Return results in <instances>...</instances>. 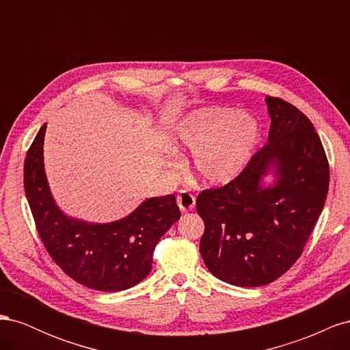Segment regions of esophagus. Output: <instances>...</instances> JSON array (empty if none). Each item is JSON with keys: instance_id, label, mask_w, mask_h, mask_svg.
<instances>
[{"instance_id": "34e87169", "label": "esophagus", "mask_w": 350, "mask_h": 350, "mask_svg": "<svg viewBox=\"0 0 350 350\" xmlns=\"http://www.w3.org/2000/svg\"><path fill=\"white\" fill-rule=\"evenodd\" d=\"M176 201H178L179 210H181L183 213H187V211L193 210L196 206V197L189 191H187V189H183V191L178 194Z\"/></svg>"}]
</instances>
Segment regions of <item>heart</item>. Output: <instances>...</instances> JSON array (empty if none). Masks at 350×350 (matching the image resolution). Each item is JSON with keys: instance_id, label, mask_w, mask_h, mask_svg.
Segmentation results:
<instances>
[{"instance_id": "b5f03b06", "label": "heart", "mask_w": 350, "mask_h": 350, "mask_svg": "<svg viewBox=\"0 0 350 350\" xmlns=\"http://www.w3.org/2000/svg\"><path fill=\"white\" fill-rule=\"evenodd\" d=\"M260 126L248 112L207 107L191 111L174 130V142L191 149L194 175L210 185L226 184L247 166L258 143Z\"/></svg>"}]
</instances>
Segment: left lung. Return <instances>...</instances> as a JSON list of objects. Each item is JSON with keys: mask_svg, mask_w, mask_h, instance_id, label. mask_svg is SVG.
<instances>
[{"mask_svg": "<svg viewBox=\"0 0 350 350\" xmlns=\"http://www.w3.org/2000/svg\"><path fill=\"white\" fill-rule=\"evenodd\" d=\"M269 142L245 169L197 197L204 221L200 254L217 279L257 288L279 279L301 257L323 211L330 169L312 122L283 99L266 96ZM271 170L275 184L262 179Z\"/></svg>", "mask_w": 350, "mask_h": 350, "instance_id": "1", "label": "left lung"}]
</instances>
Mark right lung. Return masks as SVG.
Wrapping results in <instances>:
<instances>
[{"instance_id": "add662e5", "label": "right lung", "mask_w": 350, "mask_h": 350, "mask_svg": "<svg viewBox=\"0 0 350 350\" xmlns=\"http://www.w3.org/2000/svg\"><path fill=\"white\" fill-rule=\"evenodd\" d=\"M46 124L40 126L25 161V193L38 234L51 258L71 279L90 289L120 292L152 270L156 243L181 217L174 194L152 197L126 217L90 224L67 216L51 194L44 167Z\"/></svg>"}]
</instances>
